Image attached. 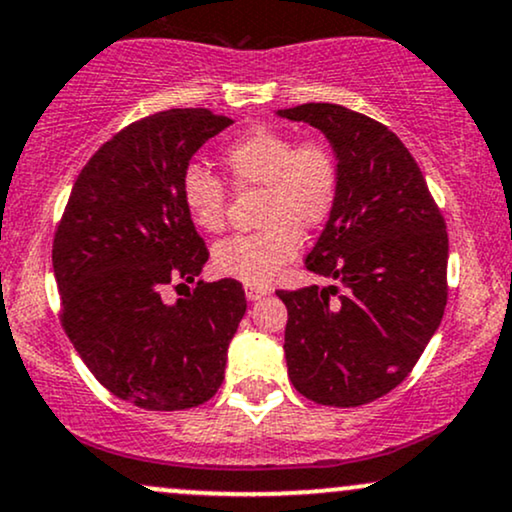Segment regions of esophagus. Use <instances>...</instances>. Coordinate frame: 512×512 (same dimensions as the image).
I'll return each mask as SVG.
<instances>
[{
  "label": "esophagus",
  "instance_id": "1",
  "mask_svg": "<svg viewBox=\"0 0 512 512\" xmlns=\"http://www.w3.org/2000/svg\"><path fill=\"white\" fill-rule=\"evenodd\" d=\"M245 296H248V301H260V298L269 296V289H264V286L248 284V286H245Z\"/></svg>",
  "mask_w": 512,
  "mask_h": 512
}]
</instances>
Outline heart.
Masks as SVG:
<instances>
[{"instance_id": "obj_1", "label": "heart", "mask_w": 512, "mask_h": 512, "mask_svg": "<svg viewBox=\"0 0 512 512\" xmlns=\"http://www.w3.org/2000/svg\"><path fill=\"white\" fill-rule=\"evenodd\" d=\"M228 180L238 190H257L260 231L221 240L214 250L216 272L252 286H267L301 250V233L320 228L337 207L342 190L339 158L320 139L296 142L272 125H255L221 151ZM180 199L202 231L216 233L226 223L228 187L219 175L185 168Z\"/></svg>"}]
</instances>
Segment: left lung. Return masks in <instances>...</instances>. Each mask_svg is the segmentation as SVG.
I'll use <instances>...</instances> for the list:
<instances>
[{
	"label": "left lung",
	"instance_id": "1",
	"mask_svg": "<svg viewBox=\"0 0 512 512\" xmlns=\"http://www.w3.org/2000/svg\"><path fill=\"white\" fill-rule=\"evenodd\" d=\"M327 134L342 170L337 207L305 269L327 289L276 291L293 387L325 407H361L416 366L448 303V231L424 173L383 122L334 103L279 110Z\"/></svg>",
	"mask_w": 512,
	"mask_h": 512
}]
</instances>
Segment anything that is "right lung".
Instances as JSON below:
<instances>
[{
	"mask_svg": "<svg viewBox=\"0 0 512 512\" xmlns=\"http://www.w3.org/2000/svg\"><path fill=\"white\" fill-rule=\"evenodd\" d=\"M231 117L175 108L132 122L76 178L52 240L60 320L81 361L115 397L149 411L209 402L243 320V284L197 281L209 250L180 199V180Z\"/></svg>",
	"mask_w": 512,
	"mask_h": 512,
	"instance_id": "add662e5",
	"label": "right lung"
}]
</instances>
